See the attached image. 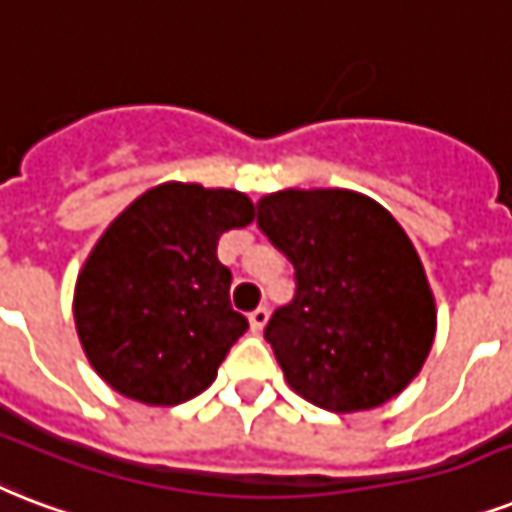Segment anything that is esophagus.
<instances>
[{
  "mask_svg": "<svg viewBox=\"0 0 512 512\" xmlns=\"http://www.w3.org/2000/svg\"><path fill=\"white\" fill-rule=\"evenodd\" d=\"M267 318H269V310H267V307H264V304H261V307H256V310H253L251 315H248V320H251V331H253V334H259L261 328H264V323H267Z\"/></svg>",
  "mask_w": 512,
  "mask_h": 512,
  "instance_id": "obj_1",
  "label": "esophagus"
}]
</instances>
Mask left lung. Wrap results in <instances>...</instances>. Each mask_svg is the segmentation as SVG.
Returning a JSON list of instances; mask_svg holds the SVG:
<instances>
[{
    "mask_svg": "<svg viewBox=\"0 0 512 512\" xmlns=\"http://www.w3.org/2000/svg\"><path fill=\"white\" fill-rule=\"evenodd\" d=\"M256 224L293 264V299L264 328L288 384L336 414L398 395L435 336L433 293L398 221L347 189H285L256 202Z\"/></svg>",
    "mask_w": 512,
    "mask_h": 512,
    "instance_id": "1",
    "label": "left lung"
}]
</instances>
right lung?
Returning <instances> with one entry per match:
<instances>
[{
  "instance_id": "1",
  "label": "right lung",
  "mask_w": 512,
  "mask_h": 512,
  "mask_svg": "<svg viewBox=\"0 0 512 512\" xmlns=\"http://www.w3.org/2000/svg\"><path fill=\"white\" fill-rule=\"evenodd\" d=\"M253 221L235 189L154 186L112 221L82 267L74 320L90 366L125 398L176 406L216 379L248 320L229 301L219 237Z\"/></svg>"
}]
</instances>
